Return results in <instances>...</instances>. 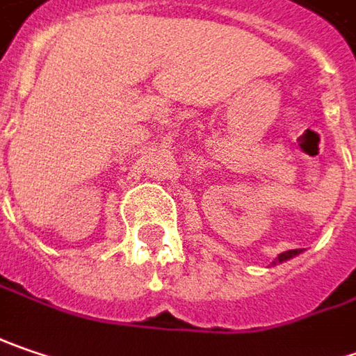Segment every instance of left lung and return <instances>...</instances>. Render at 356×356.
<instances>
[{
    "label": "left lung",
    "mask_w": 356,
    "mask_h": 356,
    "mask_svg": "<svg viewBox=\"0 0 356 356\" xmlns=\"http://www.w3.org/2000/svg\"><path fill=\"white\" fill-rule=\"evenodd\" d=\"M302 250L300 248H296V250H286V252H282V254H278V257L273 260V266H276V264H280V262H286V260H291V258L298 257Z\"/></svg>",
    "instance_id": "8db88e82"
}]
</instances>
